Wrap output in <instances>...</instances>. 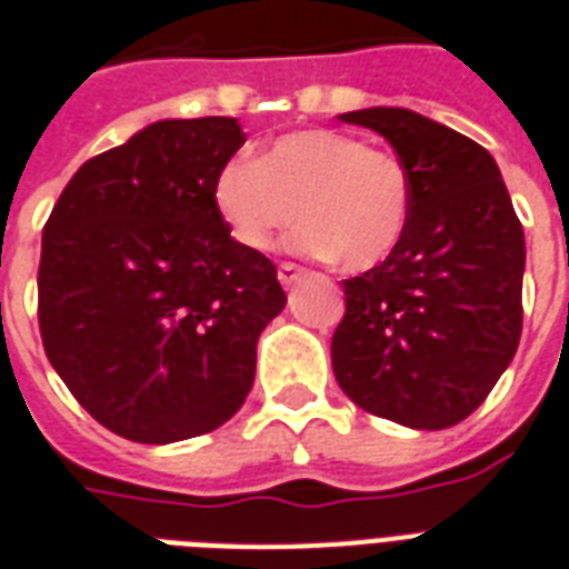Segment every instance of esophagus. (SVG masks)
Segmentation results:
<instances>
[{
  "instance_id": "esophagus-1",
  "label": "esophagus",
  "mask_w": 569,
  "mask_h": 569,
  "mask_svg": "<svg viewBox=\"0 0 569 569\" xmlns=\"http://www.w3.org/2000/svg\"><path fill=\"white\" fill-rule=\"evenodd\" d=\"M303 274H307V271H303L301 266H295V262H283V266L277 268V280L283 286H295Z\"/></svg>"
}]
</instances>
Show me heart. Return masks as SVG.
<instances>
[{
  "instance_id": "b5f03b06",
  "label": "heart",
  "mask_w": 569,
  "mask_h": 569,
  "mask_svg": "<svg viewBox=\"0 0 569 569\" xmlns=\"http://www.w3.org/2000/svg\"><path fill=\"white\" fill-rule=\"evenodd\" d=\"M214 209L239 244L268 253L301 214L292 248L363 271L392 253L410 218V173L389 150L333 129L271 141L259 159H232L212 186Z\"/></svg>"
}]
</instances>
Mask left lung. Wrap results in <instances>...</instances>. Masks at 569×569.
Returning <instances> with one entry per match:
<instances>
[{
  "mask_svg": "<svg viewBox=\"0 0 569 569\" xmlns=\"http://www.w3.org/2000/svg\"><path fill=\"white\" fill-rule=\"evenodd\" d=\"M375 129L410 173L398 248L342 280L330 360L357 407L416 431L467 419L502 378L522 333L526 239L485 147L419 111L339 114Z\"/></svg>",
  "mask_w": 569,
  "mask_h": 569,
  "instance_id": "8db88e82",
  "label": "left lung"
}]
</instances>
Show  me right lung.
I'll list each match as a JSON object with an SVG mask.
<instances>
[{
    "mask_svg": "<svg viewBox=\"0 0 569 569\" xmlns=\"http://www.w3.org/2000/svg\"><path fill=\"white\" fill-rule=\"evenodd\" d=\"M236 118L156 120L73 173L43 227L40 337L109 431L164 446L248 398L257 339L286 307L277 268L230 236L212 186Z\"/></svg>",
    "mask_w": 569,
    "mask_h": 569,
    "instance_id": "1",
    "label": "right lung"
}]
</instances>
